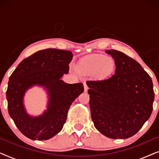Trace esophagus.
Returning <instances> with one entry per match:
<instances>
[{
    "mask_svg": "<svg viewBox=\"0 0 159 159\" xmlns=\"http://www.w3.org/2000/svg\"><path fill=\"white\" fill-rule=\"evenodd\" d=\"M83 84H84V92H87V91H88V85H87V84L85 83V82H84V83Z\"/></svg>",
    "mask_w": 159,
    "mask_h": 159,
    "instance_id": "esophagus-1",
    "label": "esophagus"
}]
</instances>
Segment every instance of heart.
<instances>
[{
	"instance_id": "1",
	"label": "heart",
	"mask_w": 159,
	"mask_h": 159,
	"mask_svg": "<svg viewBox=\"0 0 159 159\" xmlns=\"http://www.w3.org/2000/svg\"><path fill=\"white\" fill-rule=\"evenodd\" d=\"M115 66L111 58L102 54H94L84 58L78 64L80 72L87 75H94L98 78H105L112 73Z\"/></svg>"
}]
</instances>
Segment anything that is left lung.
<instances>
[{
    "mask_svg": "<svg viewBox=\"0 0 159 159\" xmlns=\"http://www.w3.org/2000/svg\"><path fill=\"white\" fill-rule=\"evenodd\" d=\"M106 53L114 59L116 70L108 79L86 82L91 118L103 135L127 139L135 134L151 116L153 82L135 60L116 50Z\"/></svg>",
    "mask_w": 159,
    "mask_h": 159,
    "instance_id": "obj_1",
    "label": "left lung"
}]
</instances>
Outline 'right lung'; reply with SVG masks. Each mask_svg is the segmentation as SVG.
Segmentation results:
<instances>
[{
  "instance_id": "right-lung-1",
  "label": "right lung",
  "mask_w": 159,
  "mask_h": 159,
  "mask_svg": "<svg viewBox=\"0 0 159 159\" xmlns=\"http://www.w3.org/2000/svg\"><path fill=\"white\" fill-rule=\"evenodd\" d=\"M73 54L48 48L39 51L20 62L9 77L6 91L11 118L24 135L33 140L51 139L62 129L71 103L83 93V84H67L61 79L69 73ZM39 86L47 91V108L39 116L28 114L23 104L26 91Z\"/></svg>"
}]
</instances>
